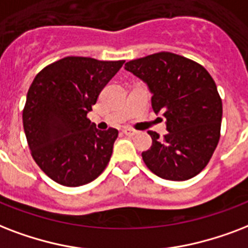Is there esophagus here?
<instances>
[{
	"label": "esophagus",
	"mask_w": 248,
	"mask_h": 248,
	"mask_svg": "<svg viewBox=\"0 0 248 248\" xmlns=\"http://www.w3.org/2000/svg\"><path fill=\"white\" fill-rule=\"evenodd\" d=\"M123 132H124V134H126V136H129V137H132V136H137L138 134L137 130L130 129V128H124V129H123Z\"/></svg>",
	"instance_id": "obj_1"
}]
</instances>
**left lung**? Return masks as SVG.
<instances>
[{
  "instance_id": "8db88e82",
  "label": "left lung",
  "mask_w": 248,
  "mask_h": 248,
  "mask_svg": "<svg viewBox=\"0 0 248 248\" xmlns=\"http://www.w3.org/2000/svg\"><path fill=\"white\" fill-rule=\"evenodd\" d=\"M125 70L150 89L155 114L167 119L168 133L142 153L147 168L159 177L185 181L208 164L220 140L222 102L208 71L181 55L160 51L125 63Z\"/></svg>"
}]
</instances>
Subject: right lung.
Returning a JSON list of instances; mask_svg holds the SVG:
<instances>
[{"instance_id":"right-lung-1","label":"right lung","mask_w":248,"mask_h":248,"mask_svg":"<svg viewBox=\"0 0 248 248\" xmlns=\"http://www.w3.org/2000/svg\"><path fill=\"white\" fill-rule=\"evenodd\" d=\"M123 64L66 57L36 75L27 93L23 126L32 158L53 181L85 185L110 162L119 132L98 130L86 115Z\"/></svg>"}]
</instances>
